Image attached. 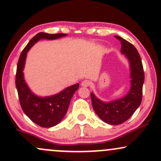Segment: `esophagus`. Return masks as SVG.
Wrapping results in <instances>:
<instances>
[{"label":"esophagus","instance_id":"esophagus-1","mask_svg":"<svg viewBox=\"0 0 161 161\" xmlns=\"http://www.w3.org/2000/svg\"><path fill=\"white\" fill-rule=\"evenodd\" d=\"M90 84H91V82H90V81L87 80V79L83 80L82 82H81V86H83V87H88V86H90Z\"/></svg>","mask_w":161,"mask_h":161}]
</instances>
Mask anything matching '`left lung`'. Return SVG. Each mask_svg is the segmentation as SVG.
<instances>
[{"mask_svg": "<svg viewBox=\"0 0 161 161\" xmlns=\"http://www.w3.org/2000/svg\"><path fill=\"white\" fill-rule=\"evenodd\" d=\"M121 44V53L128 59L130 68V86L125 96L110 102H104L91 92L95 112L104 122L117 125L126 121L141 105L144 73L141 56L136 48L125 39L115 36Z\"/></svg>", "mask_w": 161, "mask_h": 161, "instance_id": "1", "label": "left lung"}]
</instances>
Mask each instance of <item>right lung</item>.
Instances as JSON below:
<instances>
[{
    "label": "right lung",
    "instance_id": "obj_1",
    "mask_svg": "<svg viewBox=\"0 0 161 161\" xmlns=\"http://www.w3.org/2000/svg\"><path fill=\"white\" fill-rule=\"evenodd\" d=\"M66 33L49 34L39 33L30 40L20 53L17 67L16 88L23 111L32 121L43 128L58 125L66 115L72 95L79 89V83L66 88L59 93L49 96H40L30 89L24 79V70L27 53L35 43L41 40H53L66 36Z\"/></svg>",
    "mask_w": 161,
    "mask_h": 161
}]
</instances>
